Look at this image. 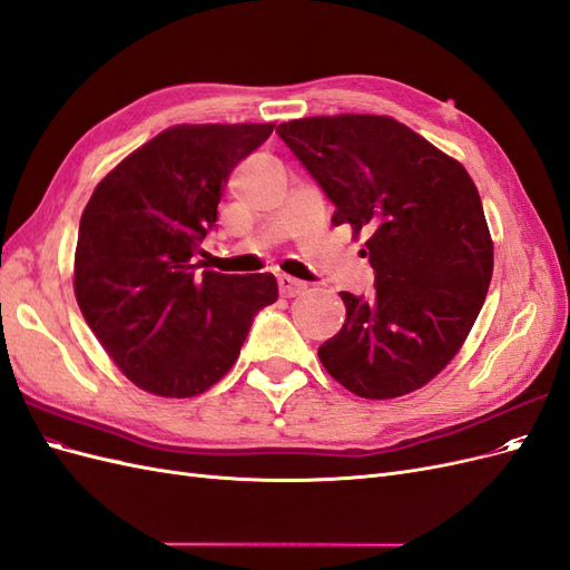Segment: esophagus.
Listing matches in <instances>:
<instances>
[{
  "mask_svg": "<svg viewBox=\"0 0 570 570\" xmlns=\"http://www.w3.org/2000/svg\"><path fill=\"white\" fill-rule=\"evenodd\" d=\"M278 289L283 297H297L306 289V285L297 278H289V275H278Z\"/></svg>",
  "mask_w": 570,
  "mask_h": 570,
  "instance_id": "obj_1",
  "label": "esophagus"
}]
</instances>
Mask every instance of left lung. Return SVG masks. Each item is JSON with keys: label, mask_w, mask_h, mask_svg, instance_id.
<instances>
[{"label": "left lung", "mask_w": 570, "mask_h": 570, "mask_svg": "<svg viewBox=\"0 0 570 570\" xmlns=\"http://www.w3.org/2000/svg\"><path fill=\"white\" fill-rule=\"evenodd\" d=\"M281 140L366 233L368 297L340 292L347 318L318 347L340 385L366 400L423 387L469 337L492 281V239L465 168L400 120L371 114L281 124Z\"/></svg>", "instance_id": "1"}]
</instances>
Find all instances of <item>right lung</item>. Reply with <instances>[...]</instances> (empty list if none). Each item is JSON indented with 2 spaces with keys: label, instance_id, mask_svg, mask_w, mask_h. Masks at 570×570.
Masks as SVG:
<instances>
[{
  "label": "right lung",
  "instance_id": "right-lung-1",
  "mask_svg": "<svg viewBox=\"0 0 570 570\" xmlns=\"http://www.w3.org/2000/svg\"><path fill=\"white\" fill-rule=\"evenodd\" d=\"M273 124L174 126L135 149L85 206L73 287L80 312L130 381L195 396L226 375L254 316L278 299L271 273L202 271L233 168Z\"/></svg>",
  "mask_w": 570,
  "mask_h": 570
}]
</instances>
